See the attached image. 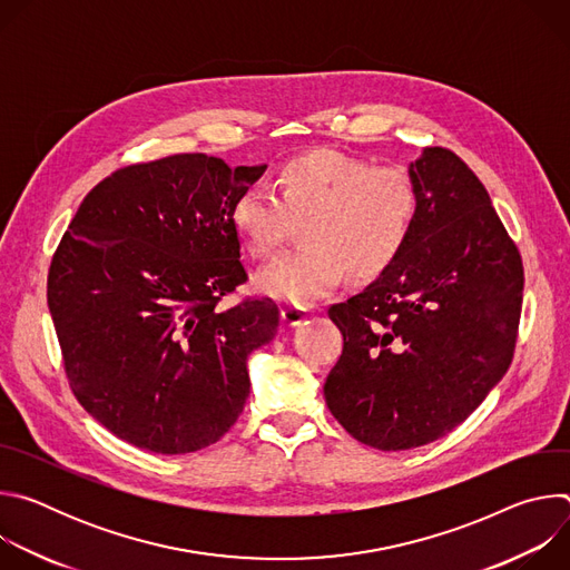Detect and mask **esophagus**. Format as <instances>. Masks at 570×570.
I'll list each match as a JSON object with an SVG mask.
<instances>
[{
  "mask_svg": "<svg viewBox=\"0 0 570 570\" xmlns=\"http://www.w3.org/2000/svg\"><path fill=\"white\" fill-rule=\"evenodd\" d=\"M282 320L286 327H299V324L306 320V311L302 306H284Z\"/></svg>",
  "mask_w": 570,
  "mask_h": 570,
  "instance_id": "34e87169",
  "label": "esophagus"
}]
</instances>
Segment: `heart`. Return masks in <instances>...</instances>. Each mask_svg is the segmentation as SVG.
Instances as JSON below:
<instances>
[{"label":"heart","instance_id":"1","mask_svg":"<svg viewBox=\"0 0 570 570\" xmlns=\"http://www.w3.org/2000/svg\"><path fill=\"white\" fill-rule=\"evenodd\" d=\"M279 194L255 183L232 207V225L255 257L273 255L302 223L304 246L277 257L255 275L259 293L311 304L345 275L374 279L409 240L417 189L401 167L332 148L291 157L279 171Z\"/></svg>","mask_w":570,"mask_h":570}]
</instances>
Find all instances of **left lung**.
<instances>
[{
	"instance_id": "8db88e82",
	"label": "left lung",
	"mask_w": 570,
	"mask_h": 570,
	"mask_svg": "<svg viewBox=\"0 0 570 570\" xmlns=\"http://www.w3.org/2000/svg\"><path fill=\"white\" fill-rule=\"evenodd\" d=\"M417 212L392 266L330 317L343 354L324 383L338 424L405 451L462 424L512 363L523 264L490 194L440 146L411 161Z\"/></svg>"
}]
</instances>
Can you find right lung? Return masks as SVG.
I'll list each match as a JSON object with an SVG mask.
<instances>
[{
	"mask_svg": "<svg viewBox=\"0 0 570 570\" xmlns=\"http://www.w3.org/2000/svg\"><path fill=\"white\" fill-rule=\"evenodd\" d=\"M266 167L183 153L132 165L80 203L51 259L47 304L78 403L119 440L161 455L218 442L268 345V299L218 308L248 279L236 196Z\"/></svg>",
	"mask_w": 570,
	"mask_h": 570,
	"instance_id": "obj_1",
	"label": "right lung"
}]
</instances>
